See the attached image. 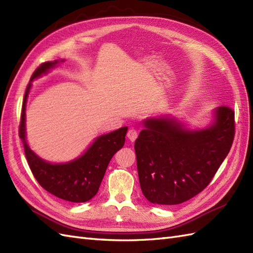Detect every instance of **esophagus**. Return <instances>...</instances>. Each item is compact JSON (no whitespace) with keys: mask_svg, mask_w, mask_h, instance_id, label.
Instances as JSON below:
<instances>
[{"mask_svg":"<svg viewBox=\"0 0 253 253\" xmlns=\"http://www.w3.org/2000/svg\"><path fill=\"white\" fill-rule=\"evenodd\" d=\"M127 138L130 140L131 142H133L135 139L138 138V132H137V130H135V129H133V128H130L128 130V132H127Z\"/></svg>","mask_w":253,"mask_h":253,"instance_id":"1","label":"esophagus"}]
</instances>
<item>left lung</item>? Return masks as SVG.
<instances>
[{
	"mask_svg": "<svg viewBox=\"0 0 253 253\" xmlns=\"http://www.w3.org/2000/svg\"><path fill=\"white\" fill-rule=\"evenodd\" d=\"M134 151L141 190L153 204L176 205L210 184L228 156L234 138V111L218 107L204 127L171 114L150 116Z\"/></svg>",
	"mask_w": 253,
	"mask_h": 253,
	"instance_id": "left-lung-1",
	"label": "left lung"
}]
</instances>
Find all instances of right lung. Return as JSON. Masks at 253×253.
Instances as JSON below:
<instances>
[{
  "label": "right lung",
  "mask_w": 253,
  "mask_h": 253,
  "mask_svg": "<svg viewBox=\"0 0 253 253\" xmlns=\"http://www.w3.org/2000/svg\"><path fill=\"white\" fill-rule=\"evenodd\" d=\"M64 62V59L46 62L34 71L25 90L19 135L23 142L30 169L42 188L65 201L83 203L89 201L98 192L110 160L124 146L128 127L125 126L98 135L82 155L66 163H50L31 150L27 140L25 110L32 82L49 74L57 65Z\"/></svg>",
  "instance_id": "right-lung-1"
}]
</instances>
